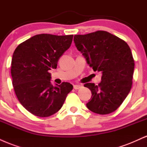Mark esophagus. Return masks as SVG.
I'll use <instances>...</instances> for the list:
<instances>
[{
	"mask_svg": "<svg viewBox=\"0 0 147 147\" xmlns=\"http://www.w3.org/2000/svg\"><path fill=\"white\" fill-rule=\"evenodd\" d=\"M73 87H74V89H75V90H78V89L82 88V86H80V85H74Z\"/></svg>",
	"mask_w": 147,
	"mask_h": 147,
	"instance_id": "1",
	"label": "esophagus"
}]
</instances>
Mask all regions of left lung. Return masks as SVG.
Here are the masks:
<instances>
[{
    "label": "left lung",
    "mask_w": 147,
    "mask_h": 147,
    "mask_svg": "<svg viewBox=\"0 0 147 147\" xmlns=\"http://www.w3.org/2000/svg\"><path fill=\"white\" fill-rule=\"evenodd\" d=\"M74 41L89 66L102 74L98 85L84 84L92 93L87 108L99 115L114 112L132 86L135 63L129 45L119 37L101 30L75 35Z\"/></svg>",
    "instance_id": "8db88e82"
}]
</instances>
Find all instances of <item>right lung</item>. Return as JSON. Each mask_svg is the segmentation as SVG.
<instances>
[{
    "instance_id": "obj_1",
    "label": "right lung",
    "mask_w": 147,
    "mask_h": 147,
    "mask_svg": "<svg viewBox=\"0 0 147 147\" xmlns=\"http://www.w3.org/2000/svg\"><path fill=\"white\" fill-rule=\"evenodd\" d=\"M73 35L41 34L19 44L11 59L15 93L21 105L38 117H49L63 106L72 84H51L49 70L57 68L60 57L70 48Z\"/></svg>"
}]
</instances>
